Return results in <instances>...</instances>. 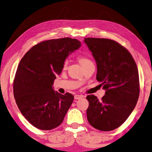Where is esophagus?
<instances>
[{"label":"esophagus","instance_id":"34e87169","mask_svg":"<svg viewBox=\"0 0 152 152\" xmlns=\"http://www.w3.org/2000/svg\"><path fill=\"white\" fill-rule=\"evenodd\" d=\"M83 96L82 95H78V94H77V95H75V96H74V98L75 99H81V98H83Z\"/></svg>","mask_w":152,"mask_h":152}]
</instances>
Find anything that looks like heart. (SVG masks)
Wrapping results in <instances>:
<instances>
[{"instance_id": "obj_1", "label": "heart", "mask_w": 152, "mask_h": 152, "mask_svg": "<svg viewBox=\"0 0 152 152\" xmlns=\"http://www.w3.org/2000/svg\"><path fill=\"white\" fill-rule=\"evenodd\" d=\"M79 60L82 66H85L86 65H88V64L93 63L92 61L89 59V57L86 56H80L79 58ZM67 65H68V61H67V60H65L63 63V68H66Z\"/></svg>"}]
</instances>
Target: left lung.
Listing matches in <instances>:
<instances>
[{
    "instance_id": "8db88e82",
    "label": "left lung",
    "mask_w": 152,
    "mask_h": 152,
    "mask_svg": "<svg viewBox=\"0 0 152 152\" xmlns=\"http://www.w3.org/2000/svg\"><path fill=\"white\" fill-rule=\"evenodd\" d=\"M84 39L96 61V79L106 89L101 100L94 95L87 96V117L96 129L113 131L125 123L137 102V66L131 53L118 42L106 38Z\"/></svg>"
}]
</instances>
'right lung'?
<instances>
[{
    "label": "right lung",
    "instance_id": "1",
    "mask_svg": "<svg viewBox=\"0 0 152 152\" xmlns=\"http://www.w3.org/2000/svg\"><path fill=\"white\" fill-rule=\"evenodd\" d=\"M80 46L78 39L71 38L48 39L36 44L21 58L13 81L14 98L35 127L51 130L63 121L74 97L55 92L53 82L66 57Z\"/></svg>",
    "mask_w": 152,
    "mask_h": 152
}]
</instances>
